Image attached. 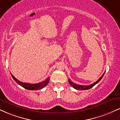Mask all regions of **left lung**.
Wrapping results in <instances>:
<instances>
[{
  "instance_id": "1",
  "label": "left lung",
  "mask_w": 120,
  "mask_h": 120,
  "mask_svg": "<svg viewBox=\"0 0 120 120\" xmlns=\"http://www.w3.org/2000/svg\"><path fill=\"white\" fill-rule=\"evenodd\" d=\"M105 72L104 73V74L102 75L101 76L100 78H99L98 80H97V81H96L95 83H94L93 84H92L89 85V86H82V85H79V84H75L73 83V82H72L71 80H70V79H68V82H69V83L70 84V86H71L72 87H73L74 88H75V89H77V90H87V89H90L91 88L95 86V85L96 84H97L98 82L100 81L101 80L102 78H103V76L104 75V74H105Z\"/></svg>"
}]
</instances>
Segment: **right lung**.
<instances>
[{"label":"right lung","mask_w":120,"mask_h":120,"mask_svg":"<svg viewBox=\"0 0 120 120\" xmlns=\"http://www.w3.org/2000/svg\"><path fill=\"white\" fill-rule=\"evenodd\" d=\"M11 75L12 76V78L13 79L17 82V84H18L19 85L23 87L24 88L28 89V90H39V89H41L43 88H44L45 86H46L47 85V84L49 83V81H50V77H48L46 80H45L44 81L40 82L38 83H36V84H30V83H23V82H20L19 80H18L17 78H15L14 76L11 74Z\"/></svg>","instance_id":"right-lung-1"}]
</instances>
